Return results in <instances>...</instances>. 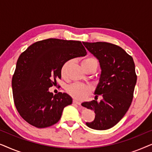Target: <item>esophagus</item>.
Masks as SVG:
<instances>
[{
	"instance_id": "obj_1",
	"label": "esophagus",
	"mask_w": 152,
	"mask_h": 152,
	"mask_svg": "<svg viewBox=\"0 0 152 152\" xmlns=\"http://www.w3.org/2000/svg\"><path fill=\"white\" fill-rule=\"evenodd\" d=\"M73 103L74 104H77V105H81L80 102L77 101V100H75V99H74V100H73Z\"/></svg>"
}]
</instances>
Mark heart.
Listing matches in <instances>:
<instances>
[{
	"mask_svg": "<svg viewBox=\"0 0 152 152\" xmlns=\"http://www.w3.org/2000/svg\"><path fill=\"white\" fill-rule=\"evenodd\" d=\"M70 61H71V60H68V61L64 62L63 65L61 66V75L62 77H65L66 76V72H67L68 68L70 65ZM82 65L83 68L86 71L87 70L91 68H94L96 70L98 63L94 57H88L83 60ZM66 91L73 98L77 99V100H83V99L86 98L87 96L90 94L91 89L90 87L86 84L73 83L66 88Z\"/></svg>",
	"mask_w": 152,
	"mask_h": 152,
	"instance_id": "heart-1",
	"label": "heart"
}]
</instances>
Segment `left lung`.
I'll use <instances>...</instances> for the list:
<instances>
[{
	"label": "left lung",
	"mask_w": 152,
	"mask_h": 152,
	"mask_svg": "<svg viewBox=\"0 0 152 152\" xmlns=\"http://www.w3.org/2000/svg\"><path fill=\"white\" fill-rule=\"evenodd\" d=\"M100 64L102 72L95 94V100L82 106L95 113L93 121L86 125L97 130L113 127L124 117L132 104L137 75L132 57L121 47L107 42H83ZM98 95L103 96L99 103Z\"/></svg>",
	"instance_id": "1"
}]
</instances>
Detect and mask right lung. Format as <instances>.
I'll return each instance as SVG.
<instances>
[{
	"label": "right lung",
	"instance_id": "add662e5",
	"mask_svg": "<svg viewBox=\"0 0 152 152\" xmlns=\"http://www.w3.org/2000/svg\"><path fill=\"white\" fill-rule=\"evenodd\" d=\"M86 53L81 41L48 39L34 43L20 54L12 86L14 104L27 122L45 128L59 121L72 99L65 93L53 95L48 89L61 79L64 62Z\"/></svg>",
	"mask_w": 152,
	"mask_h": 152
}]
</instances>
